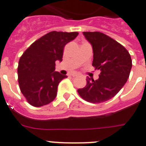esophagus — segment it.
<instances>
[{
	"mask_svg": "<svg viewBox=\"0 0 146 146\" xmlns=\"http://www.w3.org/2000/svg\"><path fill=\"white\" fill-rule=\"evenodd\" d=\"M73 77H78L79 75H77V74H74V75H73Z\"/></svg>",
	"mask_w": 146,
	"mask_h": 146,
	"instance_id": "obj_1",
	"label": "esophagus"
}]
</instances>
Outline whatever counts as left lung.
Here are the masks:
<instances>
[{"label":"left lung","instance_id":"left-lung-1","mask_svg":"<svg viewBox=\"0 0 146 146\" xmlns=\"http://www.w3.org/2000/svg\"><path fill=\"white\" fill-rule=\"evenodd\" d=\"M93 47L92 66L99 70V78H87V85L77 90L84 100L94 104L102 103L114 98L129 77L132 66L128 50L117 41L100 32H84Z\"/></svg>","mask_w":146,"mask_h":146}]
</instances>
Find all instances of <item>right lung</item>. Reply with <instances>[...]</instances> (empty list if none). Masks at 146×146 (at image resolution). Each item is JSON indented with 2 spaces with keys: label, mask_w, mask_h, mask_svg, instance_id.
Returning a JSON list of instances; mask_svg holds the SVG:
<instances>
[{
  "label": "right lung",
  "mask_w": 146,
  "mask_h": 146,
  "mask_svg": "<svg viewBox=\"0 0 146 146\" xmlns=\"http://www.w3.org/2000/svg\"><path fill=\"white\" fill-rule=\"evenodd\" d=\"M78 34L76 32H48L22 54L18 62V84L29 104L42 107L56 98L59 82L67 77L54 71L56 61H62L65 46Z\"/></svg>",
  "instance_id": "obj_1"
}]
</instances>
